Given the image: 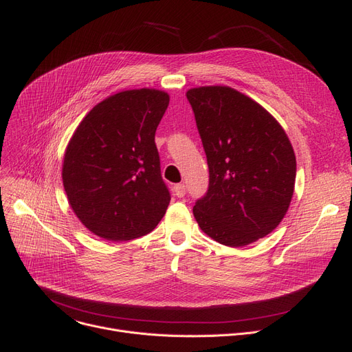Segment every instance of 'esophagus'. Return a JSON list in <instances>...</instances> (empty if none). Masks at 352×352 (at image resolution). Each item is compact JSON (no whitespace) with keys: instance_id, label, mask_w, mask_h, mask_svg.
I'll return each mask as SVG.
<instances>
[{"instance_id":"34e87169","label":"esophagus","mask_w":352,"mask_h":352,"mask_svg":"<svg viewBox=\"0 0 352 352\" xmlns=\"http://www.w3.org/2000/svg\"><path fill=\"white\" fill-rule=\"evenodd\" d=\"M174 192L178 198H182V197H186L187 188H186V186H184V184H177V186H174Z\"/></svg>"}]
</instances>
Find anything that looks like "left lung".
Listing matches in <instances>:
<instances>
[{"label": "left lung", "instance_id": "obj_1", "mask_svg": "<svg viewBox=\"0 0 352 352\" xmlns=\"http://www.w3.org/2000/svg\"><path fill=\"white\" fill-rule=\"evenodd\" d=\"M207 155L210 184L194 206L199 228L227 247H244L274 231L288 211L297 161L268 111L231 87L187 91Z\"/></svg>", "mask_w": 352, "mask_h": 352}]
</instances>
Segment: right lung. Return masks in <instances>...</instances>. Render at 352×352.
Instances as JSON below:
<instances>
[{
  "mask_svg": "<svg viewBox=\"0 0 352 352\" xmlns=\"http://www.w3.org/2000/svg\"><path fill=\"white\" fill-rule=\"evenodd\" d=\"M170 96L154 88L121 91L97 104L64 154L63 184L74 214L108 241L151 232L170 204L155 145Z\"/></svg>",
  "mask_w": 352,
  "mask_h": 352,
  "instance_id": "right-lung-1",
  "label": "right lung"
}]
</instances>
